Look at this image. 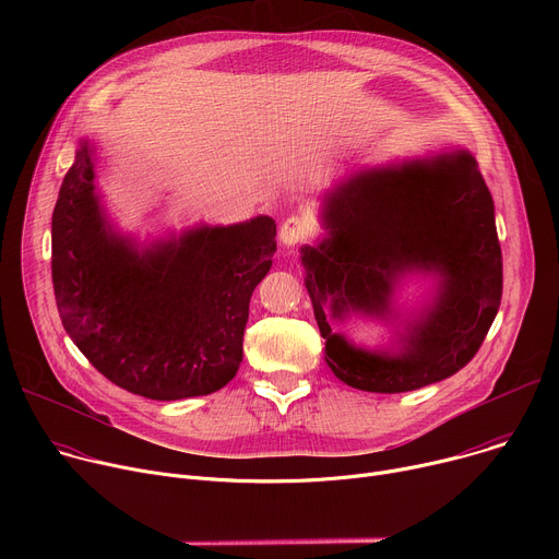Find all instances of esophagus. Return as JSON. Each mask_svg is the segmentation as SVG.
Wrapping results in <instances>:
<instances>
[{
  "label": "esophagus",
  "instance_id": "1",
  "mask_svg": "<svg viewBox=\"0 0 559 559\" xmlns=\"http://www.w3.org/2000/svg\"><path fill=\"white\" fill-rule=\"evenodd\" d=\"M278 236H281V243H283L285 248H294V246L305 243L307 236H309V223H307V218L300 216V214L287 216V218L283 221V225H281V234H278Z\"/></svg>",
  "mask_w": 559,
  "mask_h": 559
}]
</instances>
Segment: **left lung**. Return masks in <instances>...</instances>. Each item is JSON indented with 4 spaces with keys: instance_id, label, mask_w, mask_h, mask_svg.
<instances>
[{
    "instance_id": "obj_1",
    "label": "left lung",
    "mask_w": 559,
    "mask_h": 559,
    "mask_svg": "<svg viewBox=\"0 0 559 559\" xmlns=\"http://www.w3.org/2000/svg\"><path fill=\"white\" fill-rule=\"evenodd\" d=\"M325 241L302 248L305 287L325 338V360L345 384L403 393L444 380L480 349L502 300L496 207L480 166L466 150L369 168L323 199ZM441 276L435 305L397 353H367L334 335L324 316L383 314L405 271Z\"/></svg>"
}]
</instances>
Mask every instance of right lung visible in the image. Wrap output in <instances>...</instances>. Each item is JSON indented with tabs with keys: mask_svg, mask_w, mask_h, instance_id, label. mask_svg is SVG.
I'll return each instance as SVG.
<instances>
[{
	"mask_svg": "<svg viewBox=\"0 0 559 559\" xmlns=\"http://www.w3.org/2000/svg\"><path fill=\"white\" fill-rule=\"evenodd\" d=\"M276 223L201 225L139 250L112 231L88 141L52 212V287L63 330L117 386L181 401L225 386L243 360L250 298L272 267Z\"/></svg>",
	"mask_w": 559,
	"mask_h": 559,
	"instance_id": "add662e5",
	"label": "right lung"
}]
</instances>
